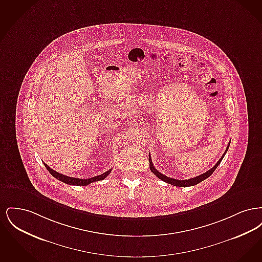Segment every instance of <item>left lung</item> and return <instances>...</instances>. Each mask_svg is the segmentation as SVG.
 I'll return each mask as SVG.
<instances>
[{
	"mask_svg": "<svg viewBox=\"0 0 262 262\" xmlns=\"http://www.w3.org/2000/svg\"><path fill=\"white\" fill-rule=\"evenodd\" d=\"M229 146H230V143L228 144V146H227V148H226L224 154L222 155V157L219 159L218 162L215 164V166H214L213 168H211L209 171H207L206 173L200 174V176L194 177V178H191V179H187V180H176V179H173V178H169V177H167V176H165V174H161V173H160L159 171H157V170L155 169V167L153 166V163H152V160H151V157H150L149 155L150 170H151V172L155 174L157 178H159L160 180L166 182L167 184H170V185L174 186V187H191V186H195V185L200 184V182H202V181H204L205 179H207L209 176H211L212 173L216 170V168L219 166V164L221 163L222 159L224 158L226 152L229 149Z\"/></svg>",
	"mask_w": 262,
	"mask_h": 262,
	"instance_id": "8db88e82",
	"label": "left lung"
}]
</instances>
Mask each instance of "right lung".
I'll list each match as a JSON object with an SVG mask.
<instances>
[{
	"instance_id": "obj_1",
	"label": "right lung",
	"mask_w": 262,
	"mask_h": 262,
	"mask_svg": "<svg viewBox=\"0 0 262 262\" xmlns=\"http://www.w3.org/2000/svg\"><path fill=\"white\" fill-rule=\"evenodd\" d=\"M45 167L47 168V170L50 172V174L55 177L56 179H58L59 181H61L64 184H68V185H73V186H88L89 184L93 183V182H97V181H101V180H104L108 174L111 173V169L103 174H99V176H96V177H93V178H89V179H77V178H72V177H68V176H64V174H60L56 171H54L53 169H51L50 167L45 164Z\"/></svg>"
}]
</instances>
